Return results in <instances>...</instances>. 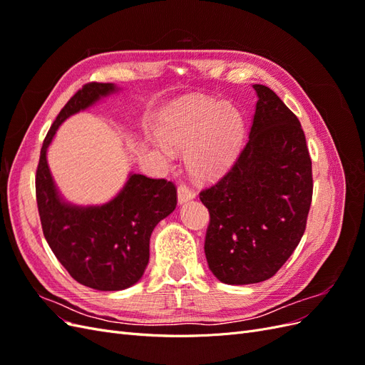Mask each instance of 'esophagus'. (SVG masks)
<instances>
[{
    "mask_svg": "<svg viewBox=\"0 0 365 365\" xmlns=\"http://www.w3.org/2000/svg\"><path fill=\"white\" fill-rule=\"evenodd\" d=\"M195 197H196V193L190 189V187H187V185L178 187V204L180 205L195 200Z\"/></svg>",
    "mask_w": 365,
    "mask_h": 365,
    "instance_id": "obj_1",
    "label": "esophagus"
}]
</instances>
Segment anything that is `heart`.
<instances>
[{"mask_svg":"<svg viewBox=\"0 0 365 365\" xmlns=\"http://www.w3.org/2000/svg\"><path fill=\"white\" fill-rule=\"evenodd\" d=\"M152 148L163 163L172 149L185 148V163L200 178H213L235 160L244 137V120L236 108L215 101H189L173 108L158 125Z\"/></svg>","mask_w":365,"mask_h":365,"instance_id":"obj_1","label":"heart"}]
</instances>
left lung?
I'll return each instance as SVG.
<instances>
[{
    "label": "left lung",
    "instance_id": "8db88e82",
    "mask_svg": "<svg viewBox=\"0 0 365 365\" xmlns=\"http://www.w3.org/2000/svg\"><path fill=\"white\" fill-rule=\"evenodd\" d=\"M250 138L231 170L200 197L210 212L205 257L227 284L271 279L300 244L312 201V161L300 121L264 85Z\"/></svg>",
    "mask_w": 365,
    "mask_h": 365
}]
</instances>
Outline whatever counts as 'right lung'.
I'll return each instance as SVG.
<instances>
[{
  "instance_id": "obj_1",
  "label": "right lung",
  "mask_w": 365,
  "mask_h": 365,
  "mask_svg": "<svg viewBox=\"0 0 365 365\" xmlns=\"http://www.w3.org/2000/svg\"><path fill=\"white\" fill-rule=\"evenodd\" d=\"M114 83H88L54 120L43 140L36 170V201L43 236L71 277L97 291H121L135 284L149 263L153 228L176 207L170 181L130 172L121 190L101 205L65 200L54 182L47 152L59 126L102 98L115 94Z\"/></svg>"
}]
</instances>
